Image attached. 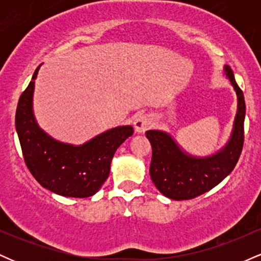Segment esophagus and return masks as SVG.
Wrapping results in <instances>:
<instances>
[{"mask_svg": "<svg viewBox=\"0 0 261 261\" xmlns=\"http://www.w3.org/2000/svg\"><path fill=\"white\" fill-rule=\"evenodd\" d=\"M134 126L137 133H145V131H147L148 128L152 126L151 116L143 115V114L142 115H139L136 119H135Z\"/></svg>", "mask_w": 261, "mask_h": 261, "instance_id": "esophagus-1", "label": "esophagus"}]
</instances>
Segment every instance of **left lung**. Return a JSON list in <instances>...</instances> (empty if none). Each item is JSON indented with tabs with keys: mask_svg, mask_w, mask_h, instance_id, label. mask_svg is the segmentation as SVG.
Listing matches in <instances>:
<instances>
[{
	"mask_svg": "<svg viewBox=\"0 0 261 261\" xmlns=\"http://www.w3.org/2000/svg\"><path fill=\"white\" fill-rule=\"evenodd\" d=\"M238 98L234 127L227 146L206 158L190 157L176 146L168 134L149 130L146 137L152 146L149 174L155 188L173 200H191L216 187L232 172L241 157L244 143L245 101L229 66L224 67Z\"/></svg>",
	"mask_w": 261,
	"mask_h": 261,
	"instance_id": "1",
	"label": "left lung"
}]
</instances>
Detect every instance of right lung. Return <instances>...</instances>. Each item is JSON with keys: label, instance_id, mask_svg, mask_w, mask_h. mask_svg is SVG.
Segmentation results:
<instances>
[{"label": "right lung", "instance_id": "right-lung-1", "mask_svg": "<svg viewBox=\"0 0 261 261\" xmlns=\"http://www.w3.org/2000/svg\"><path fill=\"white\" fill-rule=\"evenodd\" d=\"M38 71L39 67L20 95L16 110V128L27 168L41 187L59 195H94L109 176L116 149L134 134V128H112L82 146L51 139L38 126L33 115L32 99Z\"/></svg>", "mask_w": 261, "mask_h": 261}]
</instances>
